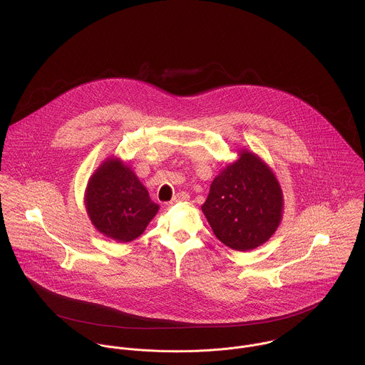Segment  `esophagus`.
I'll return each instance as SVG.
<instances>
[{
  "label": "esophagus",
  "instance_id": "obj_1",
  "mask_svg": "<svg viewBox=\"0 0 365 365\" xmlns=\"http://www.w3.org/2000/svg\"><path fill=\"white\" fill-rule=\"evenodd\" d=\"M187 201H190V195H188L187 192H178V194L171 200L170 204H178V202H187Z\"/></svg>",
  "mask_w": 365,
  "mask_h": 365
}]
</instances>
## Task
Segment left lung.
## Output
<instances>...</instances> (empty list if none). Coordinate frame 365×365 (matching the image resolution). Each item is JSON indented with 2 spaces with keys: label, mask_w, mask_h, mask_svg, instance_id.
<instances>
[{
  "label": "left lung",
  "mask_w": 365,
  "mask_h": 365,
  "mask_svg": "<svg viewBox=\"0 0 365 365\" xmlns=\"http://www.w3.org/2000/svg\"><path fill=\"white\" fill-rule=\"evenodd\" d=\"M215 236L227 247L249 252L277 232L284 213V194L272 168L242 148L213 178L201 207Z\"/></svg>",
  "instance_id": "1"
}]
</instances>
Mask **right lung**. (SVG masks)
I'll list each match as a JSON object with an SVG mask.
<instances>
[{
	"label": "right lung",
	"mask_w": 365,
	"mask_h": 365,
	"mask_svg": "<svg viewBox=\"0 0 365 365\" xmlns=\"http://www.w3.org/2000/svg\"><path fill=\"white\" fill-rule=\"evenodd\" d=\"M84 205L94 227L118 243L138 239L160 209L129 164L113 155L88 178Z\"/></svg>",
	"instance_id": "1"
}]
</instances>
